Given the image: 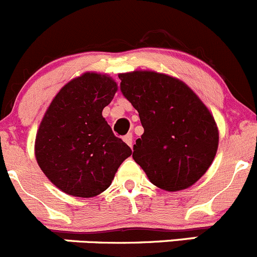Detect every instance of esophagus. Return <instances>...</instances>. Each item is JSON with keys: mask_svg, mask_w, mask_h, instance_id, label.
Listing matches in <instances>:
<instances>
[{"mask_svg": "<svg viewBox=\"0 0 257 257\" xmlns=\"http://www.w3.org/2000/svg\"><path fill=\"white\" fill-rule=\"evenodd\" d=\"M123 141H125L126 144H127L130 147H131V149H132V147H134V136H132L131 132L126 135L125 137H123Z\"/></svg>", "mask_w": 257, "mask_h": 257, "instance_id": "esophagus-1", "label": "esophagus"}]
</instances>
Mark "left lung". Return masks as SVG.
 <instances>
[{"mask_svg": "<svg viewBox=\"0 0 257 257\" xmlns=\"http://www.w3.org/2000/svg\"><path fill=\"white\" fill-rule=\"evenodd\" d=\"M120 90L144 127L134 160L155 186L179 191L210 167L218 145L214 117L181 81L151 71L122 73Z\"/></svg>", "mask_w": 257, "mask_h": 257, "instance_id": "left-lung-1", "label": "left lung"}]
</instances>
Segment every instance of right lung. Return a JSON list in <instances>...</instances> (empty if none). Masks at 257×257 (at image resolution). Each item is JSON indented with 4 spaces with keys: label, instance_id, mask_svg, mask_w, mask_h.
<instances>
[{
    "label": "right lung",
    "instance_id": "obj_1",
    "mask_svg": "<svg viewBox=\"0 0 257 257\" xmlns=\"http://www.w3.org/2000/svg\"><path fill=\"white\" fill-rule=\"evenodd\" d=\"M116 91L117 85L108 76L85 73L63 86L45 113L36 136V160L48 180L66 194H101L131 156V149L102 117Z\"/></svg>",
    "mask_w": 257,
    "mask_h": 257
}]
</instances>
